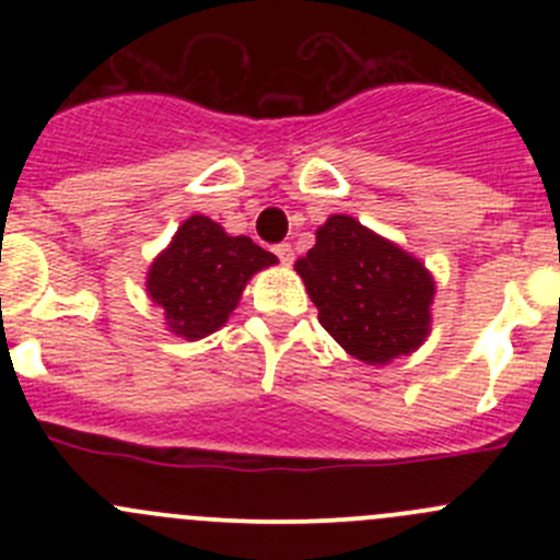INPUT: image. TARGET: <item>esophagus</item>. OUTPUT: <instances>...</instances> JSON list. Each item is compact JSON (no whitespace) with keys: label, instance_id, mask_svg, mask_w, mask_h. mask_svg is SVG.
Wrapping results in <instances>:
<instances>
[{"label":"esophagus","instance_id":"esophagus-1","mask_svg":"<svg viewBox=\"0 0 560 560\" xmlns=\"http://www.w3.org/2000/svg\"><path fill=\"white\" fill-rule=\"evenodd\" d=\"M273 254H276V257H279L284 265H290L292 257H295V254H292V246H290V244H276V246H273Z\"/></svg>","mask_w":560,"mask_h":560}]
</instances>
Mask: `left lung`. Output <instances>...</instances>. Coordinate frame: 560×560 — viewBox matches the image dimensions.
Returning <instances> with one entry per match:
<instances>
[{
	"label": "left lung",
	"mask_w": 560,
	"mask_h": 560,
	"mask_svg": "<svg viewBox=\"0 0 560 560\" xmlns=\"http://www.w3.org/2000/svg\"><path fill=\"white\" fill-rule=\"evenodd\" d=\"M295 270L322 327L363 363L385 365L411 354L431 332L433 276L358 219L332 213Z\"/></svg>",
	"instance_id": "left-lung-1"
}]
</instances>
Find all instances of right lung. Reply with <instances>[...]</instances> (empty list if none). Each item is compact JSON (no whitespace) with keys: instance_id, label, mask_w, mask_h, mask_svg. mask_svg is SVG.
Returning a JSON list of instances; mask_svg holds the SVG:
<instances>
[{"instance_id":"right-lung-1","label":"right lung","mask_w":560,"mask_h":560,"mask_svg":"<svg viewBox=\"0 0 560 560\" xmlns=\"http://www.w3.org/2000/svg\"><path fill=\"white\" fill-rule=\"evenodd\" d=\"M246 235H228L213 219L195 213L151 262L145 290L165 312L167 330L186 341L211 336L230 319L257 270L276 265Z\"/></svg>"}]
</instances>
